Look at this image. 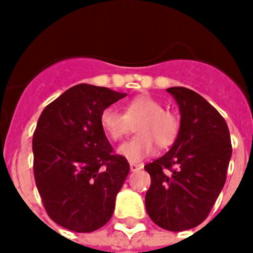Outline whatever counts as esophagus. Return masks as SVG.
Segmentation results:
<instances>
[{
	"instance_id": "1",
	"label": "esophagus",
	"mask_w": 253,
	"mask_h": 253,
	"mask_svg": "<svg viewBox=\"0 0 253 253\" xmlns=\"http://www.w3.org/2000/svg\"><path fill=\"white\" fill-rule=\"evenodd\" d=\"M143 168V164H136V163H130V170L131 172H136L139 169Z\"/></svg>"
}]
</instances>
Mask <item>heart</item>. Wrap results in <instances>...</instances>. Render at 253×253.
<instances>
[{
  "label": "heart",
  "instance_id": "1",
  "mask_svg": "<svg viewBox=\"0 0 253 253\" xmlns=\"http://www.w3.org/2000/svg\"><path fill=\"white\" fill-rule=\"evenodd\" d=\"M123 109L125 113L115 107L103 109L99 123L111 140L119 142L130 134L132 125L138 122L135 127L138 135L118 148V154L128 162H140L150 156L155 151V143L164 148L170 146L177 138L180 130L178 119L152 95H138L125 103Z\"/></svg>",
  "mask_w": 253,
  "mask_h": 253
}]
</instances>
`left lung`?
<instances>
[{
	"label": "left lung",
	"instance_id": "8db88e82",
	"mask_svg": "<svg viewBox=\"0 0 253 253\" xmlns=\"http://www.w3.org/2000/svg\"><path fill=\"white\" fill-rule=\"evenodd\" d=\"M180 107V130L172 148L144 167L151 176L146 210L159 227H197L215 204L226 182L232 147L224 118L188 87L167 89Z\"/></svg>",
	"mask_w": 253,
	"mask_h": 253
}]
</instances>
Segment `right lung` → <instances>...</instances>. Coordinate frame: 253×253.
I'll return each instance as SVG.
<instances>
[{
  "instance_id": "1",
  "label": "right lung",
  "mask_w": 253,
  "mask_h": 253,
  "mask_svg": "<svg viewBox=\"0 0 253 253\" xmlns=\"http://www.w3.org/2000/svg\"><path fill=\"white\" fill-rule=\"evenodd\" d=\"M126 97L103 86L79 84L47 105L33 136L34 176L49 218L75 232L110 220L130 166L113 147L99 117Z\"/></svg>"
}]
</instances>
